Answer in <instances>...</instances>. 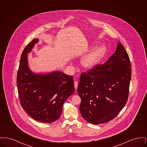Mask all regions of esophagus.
Listing matches in <instances>:
<instances>
[{"mask_svg": "<svg viewBox=\"0 0 147 147\" xmlns=\"http://www.w3.org/2000/svg\"><path fill=\"white\" fill-rule=\"evenodd\" d=\"M74 88L76 89V90L77 91V87H78V82L77 81H74Z\"/></svg>", "mask_w": 147, "mask_h": 147, "instance_id": "obj_1", "label": "esophagus"}]
</instances>
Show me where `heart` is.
I'll use <instances>...</instances> for the list:
<instances>
[{
	"mask_svg": "<svg viewBox=\"0 0 147 147\" xmlns=\"http://www.w3.org/2000/svg\"><path fill=\"white\" fill-rule=\"evenodd\" d=\"M106 47L104 45L98 46L91 49L83 57L82 64L84 67L91 68L96 65L104 57Z\"/></svg>",
	"mask_w": 147,
	"mask_h": 147,
	"instance_id": "1",
	"label": "heart"
}]
</instances>
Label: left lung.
Listing matches in <instances>:
<instances>
[{"mask_svg": "<svg viewBox=\"0 0 147 147\" xmlns=\"http://www.w3.org/2000/svg\"><path fill=\"white\" fill-rule=\"evenodd\" d=\"M131 78L129 57L119 42L115 52L105 63L80 76L77 91L84 119L98 125L114 119L127 101Z\"/></svg>", "mask_w": 147, "mask_h": 147, "instance_id": "1", "label": "left lung"}]
</instances>
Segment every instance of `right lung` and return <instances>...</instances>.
I'll use <instances>...</instances> for the list:
<instances>
[{"label": "right lung", "instance_id": "add662e5", "mask_svg": "<svg viewBox=\"0 0 147 147\" xmlns=\"http://www.w3.org/2000/svg\"><path fill=\"white\" fill-rule=\"evenodd\" d=\"M38 39L35 38L24 49L17 74V86L21 106L35 120L52 123L61 115L63 105L75 91L72 76L61 71L35 73L29 68L28 54Z\"/></svg>", "mask_w": 147, "mask_h": 147}]
</instances>
